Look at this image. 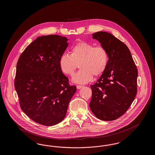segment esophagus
<instances>
[{
  "label": "esophagus",
  "mask_w": 155,
  "mask_h": 155,
  "mask_svg": "<svg viewBox=\"0 0 155 155\" xmlns=\"http://www.w3.org/2000/svg\"><path fill=\"white\" fill-rule=\"evenodd\" d=\"M84 86L83 85H77V88L78 89H81V88H82Z\"/></svg>",
  "instance_id": "obj_1"
}]
</instances>
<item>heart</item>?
Listing matches in <instances>:
<instances>
[{
	"mask_svg": "<svg viewBox=\"0 0 155 155\" xmlns=\"http://www.w3.org/2000/svg\"><path fill=\"white\" fill-rule=\"evenodd\" d=\"M70 54L63 53L59 60L61 71L67 75L72 76L78 64L81 68L74 75L72 81L77 84H85L106 70L109 61V53L102 46H96L86 42L74 45Z\"/></svg>",
	"mask_w": 155,
	"mask_h": 155,
	"instance_id": "heart-1",
	"label": "heart"
}]
</instances>
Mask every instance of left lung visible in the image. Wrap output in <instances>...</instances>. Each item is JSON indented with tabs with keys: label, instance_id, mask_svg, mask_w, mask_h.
I'll list each match as a JSON object with an SVG mask.
<instances>
[{
	"label": "left lung",
	"instance_id": "8db88e82",
	"mask_svg": "<svg viewBox=\"0 0 155 155\" xmlns=\"http://www.w3.org/2000/svg\"><path fill=\"white\" fill-rule=\"evenodd\" d=\"M109 53L106 70L91 88L89 106L97 118L113 121L123 116L137 93L138 70L129 49L123 42L107 32L92 34Z\"/></svg>",
	"mask_w": 155,
	"mask_h": 155
}]
</instances>
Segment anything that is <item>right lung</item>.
I'll return each instance as SVG.
<instances>
[{"mask_svg": "<svg viewBox=\"0 0 155 155\" xmlns=\"http://www.w3.org/2000/svg\"><path fill=\"white\" fill-rule=\"evenodd\" d=\"M67 38L58 35L37 38L20 55L15 87L21 109L34 121L46 126L60 123L76 92L61 71L60 56Z\"/></svg>", "mask_w": 155, "mask_h": 155, "instance_id": "right-lung-1", "label": "right lung"}]
</instances>
